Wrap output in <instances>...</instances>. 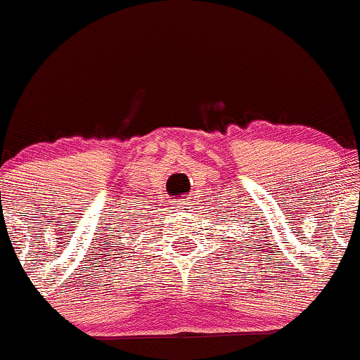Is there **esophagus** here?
<instances>
[{"label": "esophagus", "mask_w": 360, "mask_h": 360, "mask_svg": "<svg viewBox=\"0 0 360 360\" xmlns=\"http://www.w3.org/2000/svg\"><path fill=\"white\" fill-rule=\"evenodd\" d=\"M187 205H188V202H187V201H181V202H180V206H181V207H188Z\"/></svg>", "instance_id": "obj_1"}]
</instances>
